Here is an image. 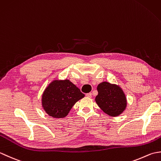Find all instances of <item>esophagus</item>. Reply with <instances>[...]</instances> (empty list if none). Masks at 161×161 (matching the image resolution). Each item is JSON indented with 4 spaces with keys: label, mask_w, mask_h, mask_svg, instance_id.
I'll return each instance as SVG.
<instances>
[{
    "label": "esophagus",
    "mask_w": 161,
    "mask_h": 161,
    "mask_svg": "<svg viewBox=\"0 0 161 161\" xmlns=\"http://www.w3.org/2000/svg\"><path fill=\"white\" fill-rule=\"evenodd\" d=\"M86 96L88 97H92V93H88L86 94Z\"/></svg>",
    "instance_id": "obj_1"
}]
</instances>
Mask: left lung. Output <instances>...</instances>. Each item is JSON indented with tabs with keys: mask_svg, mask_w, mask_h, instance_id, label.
<instances>
[{
	"mask_svg": "<svg viewBox=\"0 0 161 161\" xmlns=\"http://www.w3.org/2000/svg\"><path fill=\"white\" fill-rule=\"evenodd\" d=\"M95 102L102 111L111 117H117L126 109V97L118 85L103 81L97 87Z\"/></svg>",
	"mask_w": 161,
	"mask_h": 161,
	"instance_id": "left-lung-1",
	"label": "left lung"
}]
</instances>
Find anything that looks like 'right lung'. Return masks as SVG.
<instances>
[{
	"mask_svg": "<svg viewBox=\"0 0 161 161\" xmlns=\"http://www.w3.org/2000/svg\"><path fill=\"white\" fill-rule=\"evenodd\" d=\"M85 96L69 80H55L44 90L42 104L43 110L51 117L65 118L74 104Z\"/></svg>",
	"mask_w": 161,
	"mask_h": 161,
	"instance_id": "right-lung-1",
	"label": "right lung"
}]
</instances>
